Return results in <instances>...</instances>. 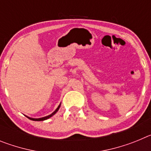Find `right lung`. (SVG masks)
I'll list each match as a JSON object with an SVG mask.
<instances>
[{"mask_svg": "<svg viewBox=\"0 0 151 151\" xmlns=\"http://www.w3.org/2000/svg\"><path fill=\"white\" fill-rule=\"evenodd\" d=\"M60 106L57 108V110H56L54 112V113H51V114H50V115L47 116L43 117V118H39V119H32V118H29V117H28V116H27V117H28V118L29 119H31V120H34V121H43V120H45V119H49V118H50V117H51L52 116H54V114H55V113H57V111H58V110H59V109H60Z\"/></svg>", "mask_w": 151, "mask_h": 151, "instance_id": "right-lung-1", "label": "right lung"}]
</instances>
